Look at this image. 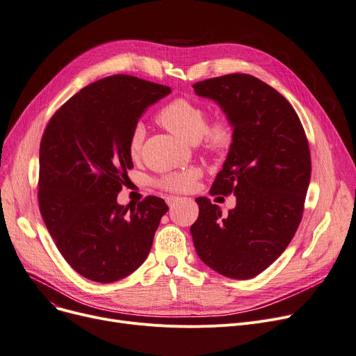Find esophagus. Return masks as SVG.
<instances>
[{
	"label": "esophagus",
	"mask_w": 356,
	"mask_h": 356,
	"mask_svg": "<svg viewBox=\"0 0 356 356\" xmlns=\"http://www.w3.org/2000/svg\"><path fill=\"white\" fill-rule=\"evenodd\" d=\"M180 200H181V197H177V196H168V197H167V204H168V207H170V209H173Z\"/></svg>",
	"instance_id": "34e87169"
}]
</instances>
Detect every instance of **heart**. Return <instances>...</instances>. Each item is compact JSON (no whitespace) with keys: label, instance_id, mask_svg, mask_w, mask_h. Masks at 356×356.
I'll return each mask as SVG.
<instances>
[{"label":"heart","instance_id":"heart-1","mask_svg":"<svg viewBox=\"0 0 356 356\" xmlns=\"http://www.w3.org/2000/svg\"><path fill=\"white\" fill-rule=\"evenodd\" d=\"M156 121L168 131L188 143H199L204 152L212 156H223L232 145L234 129L228 120L218 118L209 122V114L202 105L186 98H177L156 114ZM145 129L143 125H136L131 131L128 140V154L136 160L140 156ZM199 172L195 168L172 172L161 176L157 181L161 189L168 192H188L193 188Z\"/></svg>","mask_w":356,"mask_h":356}]
</instances>
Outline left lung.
<instances>
[{"instance_id":"left-lung-1","label":"left lung","mask_w":356,"mask_h":356,"mask_svg":"<svg viewBox=\"0 0 356 356\" xmlns=\"http://www.w3.org/2000/svg\"><path fill=\"white\" fill-rule=\"evenodd\" d=\"M193 88L216 101L234 127L209 193L236 196L228 216L211 199H196L193 244L216 273L248 280L283 254L300 225L312 173L309 141L290 102L251 74H223Z\"/></svg>"}]
</instances>
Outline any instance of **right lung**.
Returning a JSON list of instances; mask_svg holds the SVG:
<instances>
[{"instance_id": "obj_1", "label": "right lung", "mask_w": 356, "mask_h": 356, "mask_svg": "<svg viewBox=\"0 0 356 356\" xmlns=\"http://www.w3.org/2000/svg\"><path fill=\"white\" fill-rule=\"evenodd\" d=\"M170 88L129 74L93 82L54 112L40 141L39 208L67 264L97 283L134 273L168 207L147 196L117 202L133 168L128 140L147 106Z\"/></svg>"}]
</instances>
